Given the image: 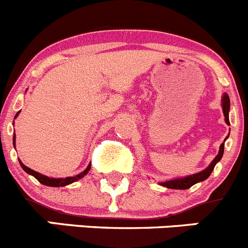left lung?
I'll list each match as a JSON object with an SVG mask.
<instances>
[{"mask_svg":"<svg viewBox=\"0 0 248 248\" xmlns=\"http://www.w3.org/2000/svg\"><path fill=\"white\" fill-rule=\"evenodd\" d=\"M221 108H223V113L224 117H225V123L228 125H230V122H229V112H230V98H229L228 93H224L223 97H221ZM230 134V133H229ZM229 138V135L226 136V139ZM224 140V142H225ZM224 142L221 143L220 147H219V152L218 155H216L213 161L211 162L208 167L203 170H201L200 173L192 174V175H186V176H180V178H175V179H170V180H166V181H161L159 185L164 186L167 188H174V190H186V188H190L191 186L195 185L197 183H201V181H204L206 179H208V176L211 175V173L213 171L214 167L216 164L218 163L219 161L223 157L224 153Z\"/></svg>","mask_w":248,"mask_h":248,"instance_id":"left-lung-1","label":"left lung"}]
</instances>
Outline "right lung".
Here are the masks:
<instances>
[{
	"label": "right lung",
	"mask_w": 248,
	"mask_h": 248,
	"mask_svg": "<svg viewBox=\"0 0 248 248\" xmlns=\"http://www.w3.org/2000/svg\"><path fill=\"white\" fill-rule=\"evenodd\" d=\"M20 112H18L16 114V117H14V119H16V117H18V114H19ZM13 143H14V147H16V134H14L13 136ZM19 163L20 166H22L23 170L27 171L29 175H32L35 179H37V180L40 181V183L42 184V185H46V186H51V187H60V186H67L69 185V184H73L75 183V181H78L79 179L84 178L85 175H86L87 173H89V170H90L91 168V163L89 164V166L86 167V169H85L84 171H81V173H79L78 175H74V176H67V178H49V176L47 175H44V174H40L37 173V171L32 170V169L28 168L27 166H24L23 164V162L19 159Z\"/></svg>",
	"instance_id": "add662e5"
}]
</instances>
